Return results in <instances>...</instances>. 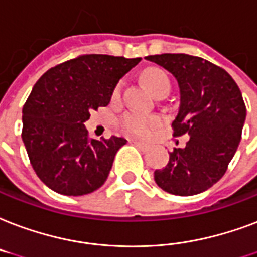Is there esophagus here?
I'll use <instances>...</instances> for the list:
<instances>
[{"label": "esophagus", "instance_id": "esophagus-1", "mask_svg": "<svg viewBox=\"0 0 257 257\" xmlns=\"http://www.w3.org/2000/svg\"><path fill=\"white\" fill-rule=\"evenodd\" d=\"M133 143H134V145H137V146H138L139 149H142L143 151L150 150V145H147V143L141 142V141H137V139H134V141H133Z\"/></svg>", "mask_w": 257, "mask_h": 257}]
</instances>
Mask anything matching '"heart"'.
<instances>
[{
	"label": "heart",
	"mask_w": 257,
	"mask_h": 257,
	"mask_svg": "<svg viewBox=\"0 0 257 257\" xmlns=\"http://www.w3.org/2000/svg\"><path fill=\"white\" fill-rule=\"evenodd\" d=\"M145 84L147 88L150 89L151 92L157 95L160 91L170 88V80H169L168 75L158 68H149L145 71L142 76ZM120 88H116L114 92V96H119ZM161 123V118L157 115H146L139 114V112H128L123 116L122 126L123 128L130 133V134L141 135V137H146L150 134V131L157 127Z\"/></svg>",
	"instance_id": "1"
}]
</instances>
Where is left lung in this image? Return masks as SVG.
<instances>
[{"mask_svg": "<svg viewBox=\"0 0 257 257\" xmlns=\"http://www.w3.org/2000/svg\"><path fill=\"white\" fill-rule=\"evenodd\" d=\"M176 77L180 88L174 137L189 135L185 147L170 153L166 168L154 172L162 190L194 196L225 174L241 139L246 108L230 75L210 61L185 53L147 56Z\"/></svg>", "mask_w": 257, "mask_h": 257, "instance_id": "8db88e82", "label": "left lung"}]
</instances>
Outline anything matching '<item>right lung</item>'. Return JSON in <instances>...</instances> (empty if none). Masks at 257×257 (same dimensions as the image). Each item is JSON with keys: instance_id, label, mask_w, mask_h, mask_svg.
I'll return each instance as SVG.
<instances>
[{"instance_id": "add662e5", "label": "right lung", "mask_w": 257, "mask_h": 257, "mask_svg": "<svg viewBox=\"0 0 257 257\" xmlns=\"http://www.w3.org/2000/svg\"><path fill=\"white\" fill-rule=\"evenodd\" d=\"M84 55L40 77L23 108V142L39 178L64 196H84L104 184L126 139H88L91 111L106 107L115 87L139 61Z\"/></svg>"}]
</instances>
